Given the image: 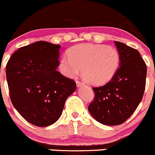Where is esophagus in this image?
<instances>
[{"label":"esophagus","mask_w":155,"mask_h":155,"mask_svg":"<svg viewBox=\"0 0 155 155\" xmlns=\"http://www.w3.org/2000/svg\"><path fill=\"white\" fill-rule=\"evenodd\" d=\"M76 83H77L78 87H81V86H82V85H85V84H84L82 82H81V81H77V82H76Z\"/></svg>","instance_id":"obj_1"}]
</instances>
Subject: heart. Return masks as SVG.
<instances>
[{
  "label": "heart",
  "instance_id": "obj_1",
  "mask_svg": "<svg viewBox=\"0 0 155 155\" xmlns=\"http://www.w3.org/2000/svg\"><path fill=\"white\" fill-rule=\"evenodd\" d=\"M68 57L60 61L61 73L75 77L82 68V77L92 85H103L109 82L120 66V55L115 48L104 45L81 44L68 51Z\"/></svg>",
  "mask_w": 155,
  "mask_h": 155
}]
</instances>
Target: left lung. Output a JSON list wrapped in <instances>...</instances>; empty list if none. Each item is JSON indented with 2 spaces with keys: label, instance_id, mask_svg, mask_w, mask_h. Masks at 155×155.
<instances>
[{
  "label": "left lung",
  "instance_id": "obj_1",
  "mask_svg": "<svg viewBox=\"0 0 155 155\" xmlns=\"http://www.w3.org/2000/svg\"><path fill=\"white\" fill-rule=\"evenodd\" d=\"M115 45L120 66L110 82L92 88L94 100L88 109L93 117L107 126L120 125L133 115L143 97L147 67L136 49L120 41Z\"/></svg>",
  "mask_w": 155,
  "mask_h": 155
}]
</instances>
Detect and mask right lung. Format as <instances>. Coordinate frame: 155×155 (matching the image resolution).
<instances>
[{"label":"right lung","mask_w":155,"mask_h":155,"mask_svg":"<svg viewBox=\"0 0 155 155\" xmlns=\"http://www.w3.org/2000/svg\"><path fill=\"white\" fill-rule=\"evenodd\" d=\"M60 48L44 41L21 47L6 67L12 104L25 120L37 127L54 124L76 90L75 81L56 70Z\"/></svg>","instance_id":"obj_1"}]
</instances>
